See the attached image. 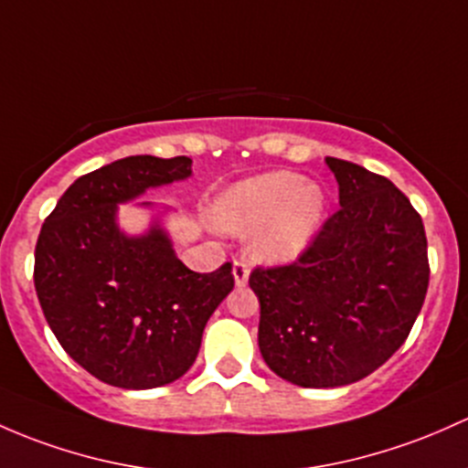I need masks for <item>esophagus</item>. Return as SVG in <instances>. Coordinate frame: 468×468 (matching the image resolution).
<instances>
[{
	"instance_id": "34e87169",
	"label": "esophagus",
	"mask_w": 468,
	"mask_h": 468,
	"mask_svg": "<svg viewBox=\"0 0 468 468\" xmlns=\"http://www.w3.org/2000/svg\"><path fill=\"white\" fill-rule=\"evenodd\" d=\"M249 273H250L249 264L244 262V260H235V262H233V278H235V284H238V287H244V284L249 282Z\"/></svg>"
}]
</instances>
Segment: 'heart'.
Segmentation results:
<instances>
[{"label": "heart", "mask_w": 468, "mask_h": 468, "mask_svg": "<svg viewBox=\"0 0 468 468\" xmlns=\"http://www.w3.org/2000/svg\"><path fill=\"white\" fill-rule=\"evenodd\" d=\"M324 213L321 186L296 172L278 170L233 186L218 204V221L235 235H253L250 253L260 262L298 258L316 235Z\"/></svg>", "instance_id": "1"}]
</instances>
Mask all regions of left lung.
Masks as SVG:
<instances>
[{
    "label": "left lung",
    "mask_w": 468,
    "mask_h": 468,
    "mask_svg": "<svg viewBox=\"0 0 468 468\" xmlns=\"http://www.w3.org/2000/svg\"><path fill=\"white\" fill-rule=\"evenodd\" d=\"M341 208L296 262L258 267V346L278 377L338 388L388 361L410 334L429 289L420 213L386 176L327 156Z\"/></svg>",
    "instance_id": "1"
}]
</instances>
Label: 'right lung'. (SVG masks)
I'll use <instances>...</instances> for the list:
<instances>
[{
    "label": "right lung",
    "instance_id": "right-lung-1",
    "mask_svg": "<svg viewBox=\"0 0 468 468\" xmlns=\"http://www.w3.org/2000/svg\"><path fill=\"white\" fill-rule=\"evenodd\" d=\"M188 156L139 154L82 175L60 197L36 244L37 300L58 343L110 386L147 390L190 370L201 334L235 280L230 262L190 271L159 224L122 233L118 204L188 179ZM141 206H152L144 201Z\"/></svg>",
    "mask_w": 468,
    "mask_h": 468
}]
</instances>
